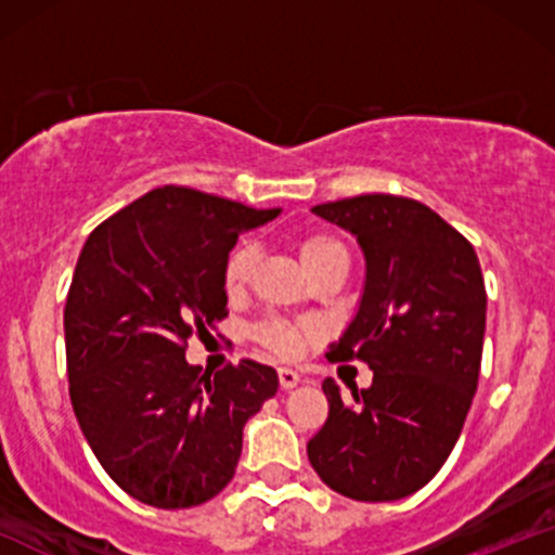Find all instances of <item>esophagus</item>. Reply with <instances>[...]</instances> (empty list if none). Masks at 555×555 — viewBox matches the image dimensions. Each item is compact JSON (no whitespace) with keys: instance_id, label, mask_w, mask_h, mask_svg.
Returning <instances> with one entry per match:
<instances>
[{"instance_id":"34e87169","label":"esophagus","mask_w":555,"mask_h":555,"mask_svg":"<svg viewBox=\"0 0 555 555\" xmlns=\"http://www.w3.org/2000/svg\"><path fill=\"white\" fill-rule=\"evenodd\" d=\"M279 384H282V388H295L299 384V373L292 371V367H279Z\"/></svg>"}]
</instances>
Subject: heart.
Listing matches in <instances>:
<instances>
[{
	"instance_id": "heart-1",
	"label": "heart",
	"mask_w": 555,
	"mask_h": 555,
	"mask_svg": "<svg viewBox=\"0 0 555 555\" xmlns=\"http://www.w3.org/2000/svg\"><path fill=\"white\" fill-rule=\"evenodd\" d=\"M347 256V247L341 245L334 234L326 232H313L308 237L299 240V260H302L305 271H313L315 266L326 263L328 258ZM253 266H256V247L250 242H240L232 253L227 256L224 263V286L229 295L240 292L242 286L250 279ZM315 331L310 326H297V323L286 321H266L263 326L258 328V339L266 344V347L273 349L282 358H297L302 354V349L308 347V341L313 339Z\"/></svg>"
}]
</instances>
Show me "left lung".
Masks as SVG:
<instances>
[{"instance_id": "8db88e82", "label": "left lung", "mask_w": 555, "mask_h": 555, "mask_svg": "<svg viewBox=\"0 0 555 555\" xmlns=\"http://www.w3.org/2000/svg\"><path fill=\"white\" fill-rule=\"evenodd\" d=\"M315 216L358 240L365 284L331 360H365L371 388L341 397L323 380L328 420L308 460L354 501H399L428 486L460 441L486 336V284L475 247L423 203L358 195Z\"/></svg>"}]
</instances>
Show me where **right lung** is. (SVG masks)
Listing matches in <instances>:
<instances>
[{
    "instance_id": "add662e5",
    "label": "right lung",
    "mask_w": 555,
    "mask_h": 555,
    "mask_svg": "<svg viewBox=\"0 0 555 555\" xmlns=\"http://www.w3.org/2000/svg\"><path fill=\"white\" fill-rule=\"evenodd\" d=\"M279 214L164 184L82 245L65 305L69 399L95 460L140 503L190 508L221 493L242 428L276 393L273 367L203 373L184 344L227 318L224 263L240 234Z\"/></svg>"
}]
</instances>
